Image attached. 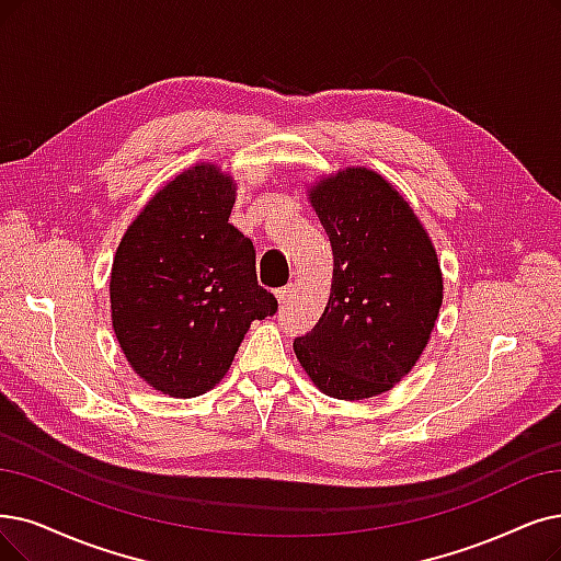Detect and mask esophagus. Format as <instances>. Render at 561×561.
<instances>
[{"mask_svg":"<svg viewBox=\"0 0 561 561\" xmlns=\"http://www.w3.org/2000/svg\"><path fill=\"white\" fill-rule=\"evenodd\" d=\"M293 293H295V285H287V287L276 289V299H278V304H280V306H285V304H287V299L293 297Z\"/></svg>","mask_w":561,"mask_h":561,"instance_id":"34e87169","label":"esophagus"}]
</instances>
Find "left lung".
<instances>
[{"mask_svg":"<svg viewBox=\"0 0 561 561\" xmlns=\"http://www.w3.org/2000/svg\"><path fill=\"white\" fill-rule=\"evenodd\" d=\"M333 251L329 304L295 354L322 393L393 389L431 341L444 278L414 209L382 174L345 168L308 186Z\"/></svg>","mask_w":561,"mask_h":561,"instance_id":"left-lung-1","label":"left lung"}]
</instances>
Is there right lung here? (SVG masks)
Instances as JSON below:
<instances>
[{
  "mask_svg": "<svg viewBox=\"0 0 561 561\" xmlns=\"http://www.w3.org/2000/svg\"><path fill=\"white\" fill-rule=\"evenodd\" d=\"M234 176L214 163L179 172L124 232L110 274L112 329L126 362L172 398L214 389L253 320L278 310L257 285L255 249L228 222Z\"/></svg>",
  "mask_w": 561,
  "mask_h": 561,
  "instance_id": "obj_1",
  "label": "right lung"
}]
</instances>
